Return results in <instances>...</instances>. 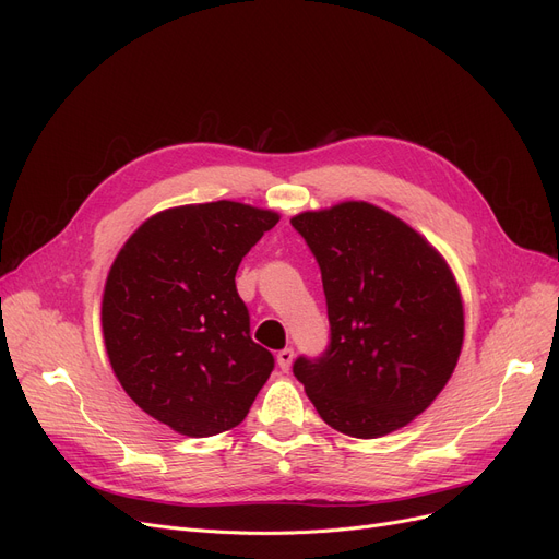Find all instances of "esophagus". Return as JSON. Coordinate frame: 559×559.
I'll list each match as a JSON object with an SVG mask.
<instances>
[{
  "mask_svg": "<svg viewBox=\"0 0 559 559\" xmlns=\"http://www.w3.org/2000/svg\"><path fill=\"white\" fill-rule=\"evenodd\" d=\"M276 360H278V367H281L283 371H289L292 360H295V348H283V350H278Z\"/></svg>",
  "mask_w": 559,
  "mask_h": 559,
  "instance_id": "1",
  "label": "esophagus"
}]
</instances>
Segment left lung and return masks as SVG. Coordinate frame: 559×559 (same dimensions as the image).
<instances>
[{"label": "left lung", "mask_w": 559, "mask_h": 559, "mask_svg": "<svg viewBox=\"0 0 559 559\" xmlns=\"http://www.w3.org/2000/svg\"><path fill=\"white\" fill-rule=\"evenodd\" d=\"M314 253L329 306L326 354L297 358L319 417L358 439L407 426L453 376L464 306L444 255L367 201L289 219Z\"/></svg>", "instance_id": "obj_1"}]
</instances>
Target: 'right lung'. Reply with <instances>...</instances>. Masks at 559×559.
<instances>
[{
	"label": "right lung",
	"mask_w": 559,
	"mask_h": 559,
	"mask_svg": "<svg viewBox=\"0 0 559 559\" xmlns=\"http://www.w3.org/2000/svg\"><path fill=\"white\" fill-rule=\"evenodd\" d=\"M278 213L238 201L176 205L138 226L110 264L102 331L110 367L146 415L188 437L238 426L274 369L235 287Z\"/></svg>",
	"instance_id": "1"
}]
</instances>
